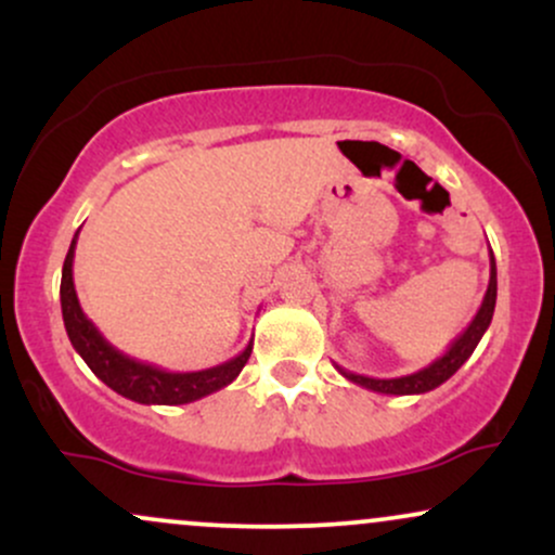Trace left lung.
Instances as JSON below:
<instances>
[{"label": "left lung", "instance_id": "left-lung-1", "mask_svg": "<svg viewBox=\"0 0 555 555\" xmlns=\"http://www.w3.org/2000/svg\"><path fill=\"white\" fill-rule=\"evenodd\" d=\"M495 292H499V282H495V258H493V253H490V282H488L486 297H482L480 310H477L473 321H469V326L449 344V349H446L441 358L433 360L428 367H423V371L410 373V375H399V378H367V375L344 371V367H339V365H336V371H339L347 380H352V384H358L362 388H371V391H375V393L410 397V393L433 391V388L446 384V380H449L451 375L460 371L464 362L469 360V354L475 352V347L480 344L482 334H486L490 326V321H493Z\"/></svg>", "mask_w": 555, "mask_h": 555}]
</instances>
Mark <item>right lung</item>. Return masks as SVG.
<instances>
[{
    "mask_svg": "<svg viewBox=\"0 0 555 555\" xmlns=\"http://www.w3.org/2000/svg\"><path fill=\"white\" fill-rule=\"evenodd\" d=\"M75 245H78V234L73 237L65 266H62V318H65V328L75 352L86 360V365L91 367L112 391L122 393L125 399L138 401V404H190V401L208 397V393L219 391V388L229 386L237 378L242 367H245V362L250 360L253 339L237 358L193 373H171L164 371V367L149 365V362H140L135 358H130V354L119 352V349L106 341L104 334L93 326L91 318L82 313L78 292H75L73 282Z\"/></svg>",
    "mask_w": 555,
    "mask_h": 555,
    "instance_id": "obj_1",
    "label": "right lung"
}]
</instances>
